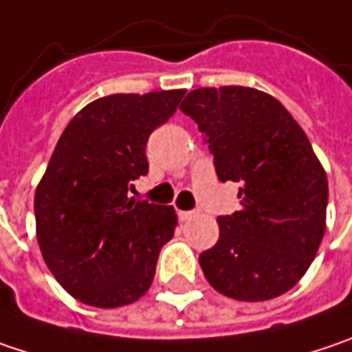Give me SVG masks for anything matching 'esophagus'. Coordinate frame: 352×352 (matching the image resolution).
<instances>
[{
    "label": "esophagus",
    "instance_id": "34e87169",
    "mask_svg": "<svg viewBox=\"0 0 352 352\" xmlns=\"http://www.w3.org/2000/svg\"><path fill=\"white\" fill-rule=\"evenodd\" d=\"M197 217V211H179V219L181 221H189V219Z\"/></svg>",
    "mask_w": 352,
    "mask_h": 352
}]
</instances>
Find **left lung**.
Here are the masks:
<instances>
[{
  "label": "left lung",
  "instance_id": "obj_1",
  "mask_svg": "<svg viewBox=\"0 0 352 352\" xmlns=\"http://www.w3.org/2000/svg\"><path fill=\"white\" fill-rule=\"evenodd\" d=\"M203 133L217 177L241 183V209L221 215L199 255L219 293L275 299L307 273L324 235L329 183L305 131L279 101L251 87H203L179 107Z\"/></svg>",
  "mask_w": 352,
  "mask_h": 352
}]
</instances>
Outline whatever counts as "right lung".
<instances>
[{"label": "right lung", "mask_w": 352, "mask_h": 352, "mask_svg": "<svg viewBox=\"0 0 352 352\" xmlns=\"http://www.w3.org/2000/svg\"><path fill=\"white\" fill-rule=\"evenodd\" d=\"M185 89L101 97L69 121L35 191L37 241L57 283L85 305L113 309L147 293L175 209L129 199L149 173L147 139Z\"/></svg>", "instance_id": "add662e5"}]
</instances>
